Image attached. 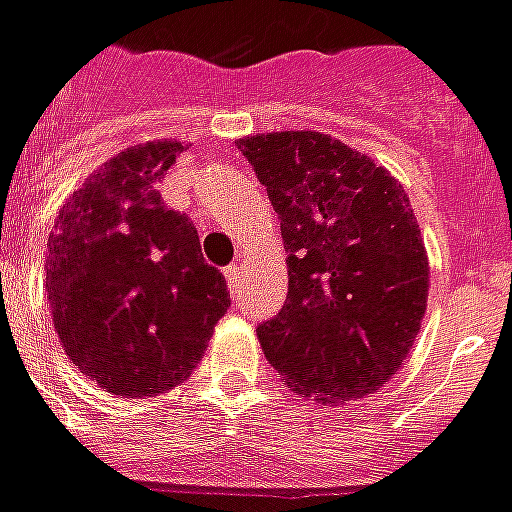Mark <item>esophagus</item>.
Here are the masks:
<instances>
[{
  "label": "esophagus",
  "instance_id": "esophagus-1",
  "mask_svg": "<svg viewBox=\"0 0 512 512\" xmlns=\"http://www.w3.org/2000/svg\"><path fill=\"white\" fill-rule=\"evenodd\" d=\"M224 277H227L229 293H237V285H240V280H237V277H240V267H237V264H229V267L224 269Z\"/></svg>",
  "mask_w": 512,
  "mask_h": 512
}]
</instances>
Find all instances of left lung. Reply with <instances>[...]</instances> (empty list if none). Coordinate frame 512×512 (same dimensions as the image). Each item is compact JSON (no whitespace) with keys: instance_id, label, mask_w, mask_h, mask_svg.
Masks as SVG:
<instances>
[{"instance_id":"left-lung-1","label":"left lung","mask_w":512,"mask_h":512,"mask_svg":"<svg viewBox=\"0 0 512 512\" xmlns=\"http://www.w3.org/2000/svg\"><path fill=\"white\" fill-rule=\"evenodd\" d=\"M288 251V296L256 328L288 387L328 403L379 390L427 307L425 243L403 186L323 133L243 138Z\"/></svg>"}]
</instances>
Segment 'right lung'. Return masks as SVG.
<instances>
[{
  "mask_svg": "<svg viewBox=\"0 0 512 512\" xmlns=\"http://www.w3.org/2000/svg\"><path fill=\"white\" fill-rule=\"evenodd\" d=\"M184 146H130L87 178L47 243V299L71 363L106 392L144 398L197 368L229 310L227 280L202 259L186 213L157 184Z\"/></svg>",
  "mask_w": 512,
  "mask_h": 512,
  "instance_id": "right-lung-1",
  "label": "right lung"
}]
</instances>
